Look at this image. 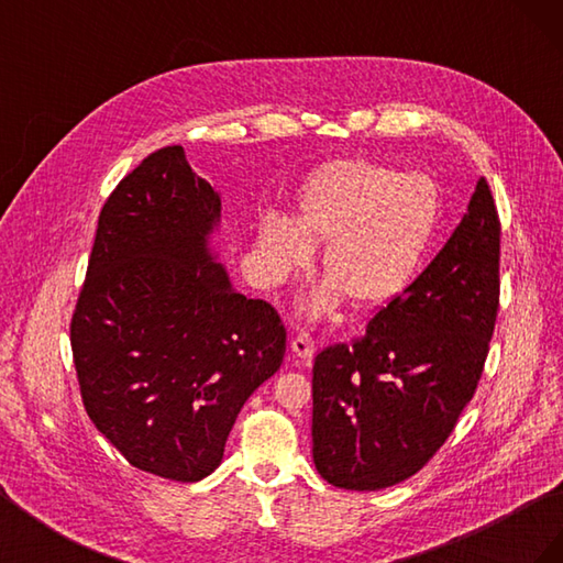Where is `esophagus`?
Returning <instances> with one entry per match:
<instances>
[{
    "label": "esophagus",
    "mask_w": 563,
    "mask_h": 563,
    "mask_svg": "<svg viewBox=\"0 0 563 563\" xmlns=\"http://www.w3.org/2000/svg\"><path fill=\"white\" fill-rule=\"evenodd\" d=\"M291 350L296 356H300V360H312V354L317 350V343L310 331H298L291 340Z\"/></svg>",
    "instance_id": "esophagus-1"
}]
</instances>
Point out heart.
<instances>
[{
  "label": "heart",
  "mask_w": 563,
  "mask_h": 563,
  "mask_svg": "<svg viewBox=\"0 0 563 563\" xmlns=\"http://www.w3.org/2000/svg\"><path fill=\"white\" fill-rule=\"evenodd\" d=\"M439 211L430 178L360 157L333 159L300 185L296 218H261L258 246L272 275L284 279L308 267L312 242H323L329 279L302 302L312 319L333 312L345 294L360 308H376L413 279Z\"/></svg>",
  "instance_id": "heart-1"
}]
</instances>
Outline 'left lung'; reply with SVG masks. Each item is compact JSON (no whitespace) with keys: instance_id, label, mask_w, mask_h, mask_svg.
Masks as SVG:
<instances>
[{"instance_id":"obj_1","label":"left lung","mask_w":563,"mask_h":563,"mask_svg":"<svg viewBox=\"0 0 563 563\" xmlns=\"http://www.w3.org/2000/svg\"><path fill=\"white\" fill-rule=\"evenodd\" d=\"M500 308V218L486 178L434 261L314 356L312 457L331 486L380 490L430 463L482 380Z\"/></svg>"}]
</instances>
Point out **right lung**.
I'll use <instances>...</instances> for the list:
<instances>
[{"instance_id": "obj_1", "label": "right lung", "mask_w": 563, "mask_h": 563, "mask_svg": "<svg viewBox=\"0 0 563 563\" xmlns=\"http://www.w3.org/2000/svg\"><path fill=\"white\" fill-rule=\"evenodd\" d=\"M220 199L180 145L147 155L106 199L70 321L81 401L133 467L199 482L246 399L284 362L267 300L232 291L207 246Z\"/></svg>"}]
</instances>
